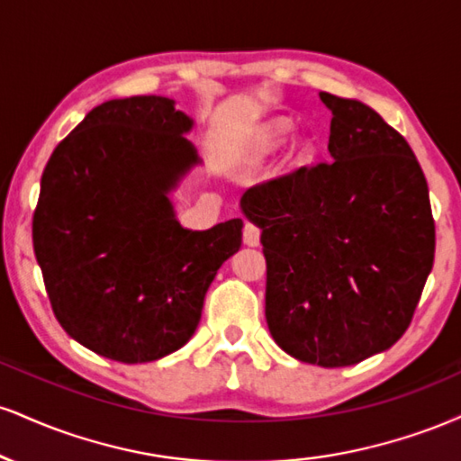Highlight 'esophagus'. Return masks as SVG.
I'll use <instances>...</instances> for the list:
<instances>
[{
	"label": "esophagus",
	"mask_w": 461,
	"mask_h": 461,
	"mask_svg": "<svg viewBox=\"0 0 461 461\" xmlns=\"http://www.w3.org/2000/svg\"><path fill=\"white\" fill-rule=\"evenodd\" d=\"M242 240H245L247 247H258L260 245V230H258L253 223H245V230H242Z\"/></svg>",
	"instance_id": "esophagus-1"
}]
</instances>
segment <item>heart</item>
<instances>
[{"label": "heart", "mask_w": 461, "mask_h": 461, "mask_svg": "<svg viewBox=\"0 0 461 461\" xmlns=\"http://www.w3.org/2000/svg\"><path fill=\"white\" fill-rule=\"evenodd\" d=\"M290 131H293V123L288 119H271L264 123L256 125L242 140V160L247 164H258L279 151L288 140ZM294 156L301 158L308 151V142L297 140L294 142Z\"/></svg>", "instance_id": "heart-1"}]
</instances>
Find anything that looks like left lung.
Masks as SVG:
<instances>
[{
    "label": "left lung",
    "mask_w": 461,
    "mask_h": 461,
    "mask_svg": "<svg viewBox=\"0 0 461 461\" xmlns=\"http://www.w3.org/2000/svg\"><path fill=\"white\" fill-rule=\"evenodd\" d=\"M331 110V162L247 190L260 227L267 322L299 362L351 366L410 327L433 267L429 188L414 151L357 99L321 93Z\"/></svg>",
    "instance_id": "left-lung-1"
}]
</instances>
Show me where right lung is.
<instances>
[{
	"label": "right lung",
	"instance_id": "obj_1",
	"mask_svg": "<svg viewBox=\"0 0 461 461\" xmlns=\"http://www.w3.org/2000/svg\"><path fill=\"white\" fill-rule=\"evenodd\" d=\"M193 128L168 97L110 99L47 162L36 262L62 330L97 356L142 364L182 348L240 249L242 219L205 231L177 221L171 193L201 164Z\"/></svg>",
	"mask_w": 461,
	"mask_h": 461
}]
</instances>
